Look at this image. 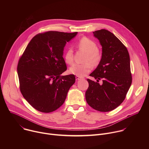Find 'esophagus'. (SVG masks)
I'll return each mask as SVG.
<instances>
[{
    "label": "esophagus",
    "mask_w": 149,
    "mask_h": 149,
    "mask_svg": "<svg viewBox=\"0 0 149 149\" xmlns=\"http://www.w3.org/2000/svg\"><path fill=\"white\" fill-rule=\"evenodd\" d=\"M75 78H76V79L77 80H81V79H82V77H78V76H76L75 77Z\"/></svg>",
    "instance_id": "1"
}]
</instances>
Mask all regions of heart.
<instances>
[{"instance_id": "1", "label": "heart", "mask_w": 149, "mask_h": 149, "mask_svg": "<svg viewBox=\"0 0 149 149\" xmlns=\"http://www.w3.org/2000/svg\"><path fill=\"white\" fill-rule=\"evenodd\" d=\"M78 46L80 49L87 54L86 58V62H87L83 64L75 63L70 68L69 72L71 74L82 77L91 71L93 65H98L101 60V54L98 50L95 42L87 38H82L79 41ZM63 58L67 64H72L74 62V53L72 49L69 48L66 51Z\"/></svg>"}]
</instances>
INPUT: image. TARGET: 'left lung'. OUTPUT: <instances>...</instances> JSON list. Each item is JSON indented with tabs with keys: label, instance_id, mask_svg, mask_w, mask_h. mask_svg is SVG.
Segmentation results:
<instances>
[{
	"label": "left lung",
	"instance_id": "8db88e82",
	"mask_svg": "<svg viewBox=\"0 0 149 149\" xmlns=\"http://www.w3.org/2000/svg\"><path fill=\"white\" fill-rule=\"evenodd\" d=\"M93 34L102 47V55L97 67L90 74L97 82L87 79L86 99L93 109L110 111L123 102L131 86L130 56L126 47L110 31L101 29ZM100 79L102 84L97 82Z\"/></svg>",
	"mask_w": 149,
	"mask_h": 149
}]
</instances>
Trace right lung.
I'll use <instances>...</instances> for the list:
<instances>
[{
  "label": "right lung",
  "mask_w": 149,
  "mask_h": 149,
  "mask_svg": "<svg viewBox=\"0 0 149 149\" xmlns=\"http://www.w3.org/2000/svg\"><path fill=\"white\" fill-rule=\"evenodd\" d=\"M77 33L49 31L38 34L20 58L17 68L20 90L36 110L51 113L64 102L75 77L73 74L61 76L67 70L63 49Z\"/></svg>",
  "instance_id": "add662e5"
}]
</instances>
